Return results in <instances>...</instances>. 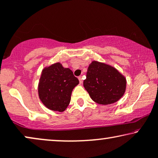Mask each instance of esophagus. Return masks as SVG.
<instances>
[{
	"label": "esophagus",
	"instance_id": "34e87169",
	"mask_svg": "<svg viewBox=\"0 0 158 158\" xmlns=\"http://www.w3.org/2000/svg\"><path fill=\"white\" fill-rule=\"evenodd\" d=\"M78 79H79V82H80V84L82 83V81H83V80H82V77H79V78H78Z\"/></svg>",
	"mask_w": 158,
	"mask_h": 158
}]
</instances>
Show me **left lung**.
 Listing matches in <instances>:
<instances>
[{
  "mask_svg": "<svg viewBox=\"0 0 158 158\" xmlns=\"http://www.w3.org/2000/svg\"><path fill=\"white\" fill-rule=\"evenodd\" d=\"M84 87L93 101L108 105L119 101L126 89V79L111 65L93 61L87 69Z\"/></svg>",
  "mask_w": 158,
  "mask_h": 158,
  "instance_id": "obj_1",
  "label": "left lung"
}]
</instances>
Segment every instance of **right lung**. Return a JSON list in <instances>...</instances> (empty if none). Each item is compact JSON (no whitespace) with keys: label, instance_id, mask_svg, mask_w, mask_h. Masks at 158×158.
<instances>
[{"label":"right lung","instance_id":"1","mask_svg":"<svg viewBox=\"0 0 158 158\" xmlns=\"http://www.w3.org/2000/svg\"><path fill=\"white\" fill-rule=\"evenodd\" d=\"M79 83L70 69L56 63L43 69L39 83V96L44 105L63 112L69 105L73 89Z\"/></svg>","mask_w":158,"mask_h":158}]
</instances>
